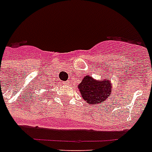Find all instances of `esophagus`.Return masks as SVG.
<instances>
[{
  "instance_id": "esophagus-1",
  "label": "esophagus",
  "mask_w": 152,
  "mask_h": 152,
  "mask_svg": "<svg viewBox=\"0 0 152 152\" xmlns=\"http://www.w3.org/2000/svg\"><path fill=\"white\" fill-rule=\"evenodd\" d=\"M63 83H64V84H65V85H68V84H69V83H70V81H65V82H63Z\"/></svg>"
}]
</instances>
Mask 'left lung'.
I'll use <instances>...</instances> for the list:
<instances>
[{
    "mask_svg": "<svg viewBox=\"0 0 152 152\" xmlns=\"http://www.w3.org/2000/svg\"><path fill=\"white\" fill-rule=\"evenodd\" d=\"M111 81L105 77L102 80H96L92 76L86 75L78 85L81 96L87 103L90 105L103 103L111 94Z\"/></svg>",
    "mask_w": 152,
    "mask_h": 152,
    "instance_id": "8db88e82",
    "label": "left lung"
}]
</instances>
